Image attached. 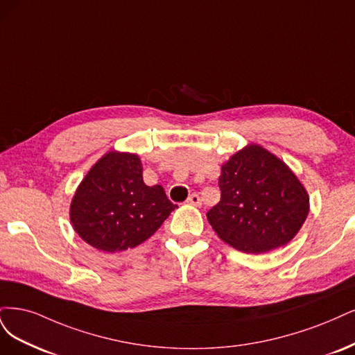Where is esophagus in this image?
Wrapping results in <instances>:
<instances>
[{
	"instance_id": "esophagus-1",
	"label": "esophagus",
	"mask_w": 355,
	"mask_h": 355,
	"mask_svg": "<svg viewBox=\"0 0 355 355\" xmlns=\"http://www.w3.org/2000/svg\"><path fill=\"white\" fill-rule=\"evenodd\" d=\"M187 203H190V205H196V207H199V205L202 203V199H200V196L198 193H191L190 196H189V199H187Z\"/></svg>"
}]
</instances>
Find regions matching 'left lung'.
<instances>
[{
    "instance_id": "obj_1",
    "label": "left lung",
    "mask_w": 355,
    "mask_h": 355,
    "mask_svg": "<svg viewBox=\"0 0 355 355\" xmlns=\"http://www.w3.org/2000/svg\"><path fill=\"white\" fill-rule=\"evenodd\" d=\"M221 200L207 216L225 243L264 254L289 243L308 215V194L279 157L257 144L223 165Z\"/></svg>"
}]
</instances>
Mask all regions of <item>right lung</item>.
<instances>
[{"label": "right lung", "mask_w": 355, "mask_h": 355, "mask_svg": "<svg viewBox=\"0 0 355 355\" xmlns=\"http://www.w3.org/2000/svg\"><path fill=\"white\" fill-rule=\"evenodd\" d=\"M175 208L162 186L144 184L139 156L110 152L78 187L71 221L88 245L118 252L143 243Z\"/></svg>", "instance_id": "right-lung-1"}]
</instances>
